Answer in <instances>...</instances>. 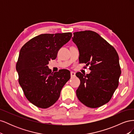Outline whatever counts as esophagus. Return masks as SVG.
Segmentation results:
<instances>
[{"label": "esophagus", "mask_w": 134, "mask_h": 134, "mask_svg": "<svg viewBox=\"0 0 134 134\" xmlns=\"http://www.w3.org/2000/svg\"><path fill=\"white\" fill-rule=\"evenodd\" d=\"M70 75H71V77H74L75 76V73L74 72H70Z\"/></svg>", "instance_id": "1"}]
</instances>
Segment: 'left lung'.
Masks as SVG:
<instances>
[{
	"instance_id": "left-lung-1",
	"label": "left lung",
	"mask_w": 134,
	"mask_h": 134,
	"mask_svg": "<svg viewBox=\"0 0 134 134\" xmlns=\"http://www.w3.org/2000/svg\"><path fill=\"white\" fill-rule=\"evenodd\" d=\"M73 35L72 41L79 51V63L90 65L91 70L89 74H76L80 80L76 96L87 107H99L110 100L119 86L121 70L118 54L94 31L76 32Z\"/></svg>"
}]
</instances>
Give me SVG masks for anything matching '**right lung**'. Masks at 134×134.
Listing matches in <instances>:
<instances>
[{
    "instance_id": "1",
    "label": "right lung",
    "mask_w": 134,
    "mask_h": 134,
    "mask_svg": "<svg viewBox=\"0 0 134 134\" xmlns=\"http://www.w3.org/2000/svg\"><path fill=\"white\" fill-rule=\"evenodd\" d=\"M71 36L70 32L41 34L31 39L20 50L16 64L18 82L26 98L36 107L44 109L52 106L70 79L69 70L53 72L47 65L56 58L59 50Z\"/></svg>"
}]
</instances>
